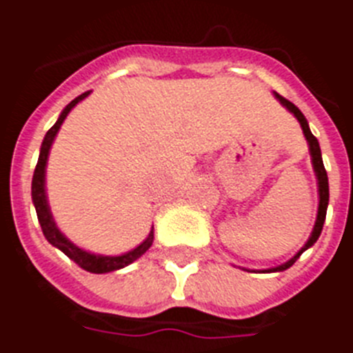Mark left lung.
<instances>
[{"label":"left lung","instance_id":"left-lung-1","mask_svg":"<svg viewBox=\"0 0 353 353\" xmlns=\"http://www.w3.org/2000/svg\"><path fill=\"white\" fill-rule=\"evenodd\" d=\"M272 94H274V97L280 101L281 105L285 106V108H288V110L291 112V114H293L296 119H299L300 127H302V130H304V136H305V139H307V145H310L311 163H313V171H315L316 185H319V212H316V221H315V226H313V232H311L310 239L305 241L304 247L300 248L299 252L294 254L293 258L289 259V261H285V263L278 265V267H272V269H265V270H261V272H280V270L289 269V267H291V265H293L294 261L300 258V254L315 245L316 239H319V236H321L322 226H324V221H326L327 202H330V185H327L326 169H324V163H322V154H321V145H319V139H316L315 136L311 134L310 125H307V119L304 117V114H302V112H300L299 108H296V106L291 103V101H288L285 97H281V95L276 94V92H272Z\"/></svg>","mask_w":353,"mask_h":353}]
</instances>
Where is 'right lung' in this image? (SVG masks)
I'll return each mask as SVG.
<instances>
[{
	"label": "right lung",
	"instance_id": "1",
	"mask_svg": "<svg viewBox=\"0 0 353 353\" xmlns=\"http://www.w3.org/2000/svg\"><path fill=\"white\" fill-rule=\"evenodd\" d=\"M88 95L90 92H84V94H81L79 97H75L70 105L65 106L64 110L60 112L57 123H54L53 127L48 130V134L43 136L37 169H34V174H32L31 196H32V204H34V210H37L38 223H40V226H42V232H43V236H46V239H48L53 247L62 250L68 258L73 259L79 267H83L84 270L95 272V274H105V272H112V270L123 269V267H127V265H130L132 261H136L139 256H143V254L151 248L152 241H154V226H152L151 232H149V236L139 243L138 247L132 248V250L119 254V256H103V254L88 252V250L77 247L75 243L70 241V239L60 232V228L57 226V223H54L53 214H51V208H49V202H48V191H46V168H48L49 151H51L54 136L59 134L60 125L64 123L68 114L73 110V106H77L79 103H81L83 99H86Z\"/></svg>",
	"mask_w": 353,
	"mask_h": 353
}]
</instances>
